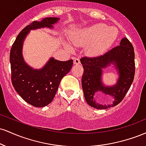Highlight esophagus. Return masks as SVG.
I'll use <instances>...</instances> for the list:
<instances>
[{"label": "esophagus", "instance_id": "esophagus-1", "mask_svg": "<svg viewBox=\"0 0 146 146\" xmlns=\"http://www.w3.org/2000/svg\"><path fill=\"white\" fill-rule=\"evenodd\" d=\"M74 64H80V59H79V58H75Z\"/></svg>", "mask_w": 146, "mask_h": 146}]
</instances>
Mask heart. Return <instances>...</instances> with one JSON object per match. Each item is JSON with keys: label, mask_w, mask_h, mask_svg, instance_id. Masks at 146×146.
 Wrapping results in <instances>:
<instances>
[{"label": "heart", "mask_w": 146, "mask_h": 146, "mask_svg": "<svg viewBox=\"0 0 146 146\" xmlns=\"http://www.w3.org/2000/svg\"><path fill=\"white\" fill-rule=\"evenodd\" d=\"M116 31V28L113 27H108L104 24H96L80 31L76 38L72 40L75 44L96 40L93 50L98 52L104 49L115 40L117 35Z\"/></svg>", "instance_id": "1"}]
</instances>
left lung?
I'll return each instance as SVG.
<instances>
[{
    "instance_id": "1",
    "label": "left lung",
    "mask_w": 146,
    "mask_h": 146,
    "mask_svg": "<svg viewBox=\"0 0 146 146\" xmlns=\"http://www.w3.org/2000/svg\"><path fill=\"white\" fill-rule=\"evenodd\" d=\"M80 62L84 68L82 86L87 104L96 109H107L119 104L128 91L135 77V52L130 42L123 38L119 45L105 54L95 58L83 57ZM111 65L116 69L119 78L115 85L106 86L102 82L103 69ZM99 92L113 96V103L106 105L97 102L95 97Z\"/></svg>"
}]
</instances>
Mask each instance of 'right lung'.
Listing matches in <instances>:
<instances>
[{"label": "right lung", "mask_w": 146, "mask_h": 146, "mask_svg": "<svg viewBox=\"0 0 146 146\" xmlns=\"http://www.w3.org/2000/svg\"><path fill=\"white\" fill-rule=\"evenodd\" d=\"M59 18L48 17L33 21L18 35L10 51L11 82L18 95L35 107H44L53 101L60 81L73 66V60L59 61L51 58L42 68L35 69L25 62L23 56L25 39L31 30L53 29Z\"/></svg>", "instance_id": "right-lung-1"}]
</instances>
